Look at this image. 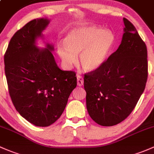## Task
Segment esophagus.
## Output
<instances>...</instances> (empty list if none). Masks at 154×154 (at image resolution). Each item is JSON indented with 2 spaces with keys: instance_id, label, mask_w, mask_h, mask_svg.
I'll return each mask as SVG.
<instances>
[{
  "instance_id": "esophagus-1",
  "label": "esophagus",
  "mask_w": 154,
  "mask_h": 154,
  "mask_svg": "<svg viewBox=\"0 0 154 154\" xmlns=\"http://www.w3.org/2000/svg\"><path fill=\"white\" fill-rule=\"evenodd\" d=\"M83 83H84V79L83 77L81 76V75H77V85L78 86L81 87L83 85Z\"/></svg>"
}]
</instances>
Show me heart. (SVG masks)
<instances>
[{"instance_id":"obj_1","label":"heart","mask_w":154,"mask_h":154,"mask_svg":"<svg viewBox=\"0 0 154 154\" xmlns=\"http://www.w3.org/2000/svg\"><path fill=\"white\" fill-rule=\"evenodd\" d=\"M115 37L109 29L92 24L77 26L66 34L63 44L57 46V53L63 64L69 68L77 63V54L84 69L94 71L107 59Z\"/></svg>"}]
</instances>
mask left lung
<instances>
[{"instance_id":"1","label":"left lung","mask_w":154,"mask_h":154,"mask_svg":"<svg viewBox=\"0 0 154 154\" xmlns=\"http://www.w3.org/2000/svg\"><path fill=\"white\" fill-rule=\"evenodd\" d=\"M121 44L99 69L84 78L87 109L101 126L124 121L136 107L148 79V51L135 26L126 18Z\"/></svg>"}]
</instances>
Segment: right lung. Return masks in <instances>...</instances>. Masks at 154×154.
I'll list each match as a JSON object with an SVG mask.
<instances>
[{
	"instance_id": "obj_1",
	"label": "right lung",
	"mask_w": 154,
	"mask_h": 154,
	"mask_svg": "<svg viewBox=\"0 0 154 154\" xmlns=\"http://www.w3.org/2000/svg\"><path fill=\"white\" fill-rule=\"evenodd\" d=\"M50 23L47 18L28 22L14 34L4 55L9 93L22 117L38 127H47L60 118L77 85L73 71L61 70L52 53L54 47L36 46Z\"/></svg>"
}]
</instances>
